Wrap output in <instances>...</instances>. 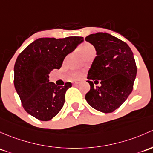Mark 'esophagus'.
<instances>
[{"instance_id": "obj_1", "label": "esophagus", "mask_w": 153, "mask_h": 153, "mask_svg": "<svg viewBox=\"0 0 153 153\" xmlns=\"http://www.w3.org/2000/svg\"><path fill=\"white\" fill-rule=\"evenodd\" d=\"M78 83H79V81H75V82H73V84H78Z\"/></svg>"}]
</instances>
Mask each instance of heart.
<instances>
[{"label":"heart","mask_w":153,"mask_h":153,"mask_svg":"<svg viewBox=\"0 0 153 153\" xmlns=\"http://www.w3.org/2000/svg\"><path fill=\"white\" fill-rule=\"evenodd\" d=\"M78 51L81 52V53L84 57L87 58L91 54L95 53V48L89 42H84L78 48ZM72 78H78L81 76V73L80 72H75L71 74Z\"/></svg>","instance_id":"heart-1"}]
</instances>
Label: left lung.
<instances>
[{
	"label": "left lung",
	"instance_id": "obj_1",
	"mask_svg": "<svg viewBox=\"0 0 153 153\" xmlns=\"http://www.w3.org/2000/svg\"><path fill=\"white\" fill-rule=\"evenodd\" d=\"M96 50L97 56L88 72L90 90L85 99L93 108L111 113L132 92L137 68L133 53L125 42L107 33L85 38ZM100 82V87H94Z\"/></svg>",
	"mask_w": 153,
	"mask_h": 153
}]
</instances>
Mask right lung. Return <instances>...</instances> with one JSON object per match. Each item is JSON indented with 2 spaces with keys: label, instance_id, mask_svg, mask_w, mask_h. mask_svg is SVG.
I'll list each match as a JSON object with an SVG mask.
<instances>
[{
  "label": "right lung",
  "instance_id": "right-lung-1",
  "mask_svg": "<svg viewBox=\"0 0 153 153\" xmlns=\"http://www.w3.org/2000/svg\"><path fill=\"white\" fill-rule=\"evenodd\" d=\"M83 41L81 36L39 38L20 53L14 64V84L27 113L48 121L60 111L72 83L56 86L49 81V74L59 70L66 56Z\"/></svg>",
  "mask_w": 153,
  "mask_h": 153
}]
</instances>
